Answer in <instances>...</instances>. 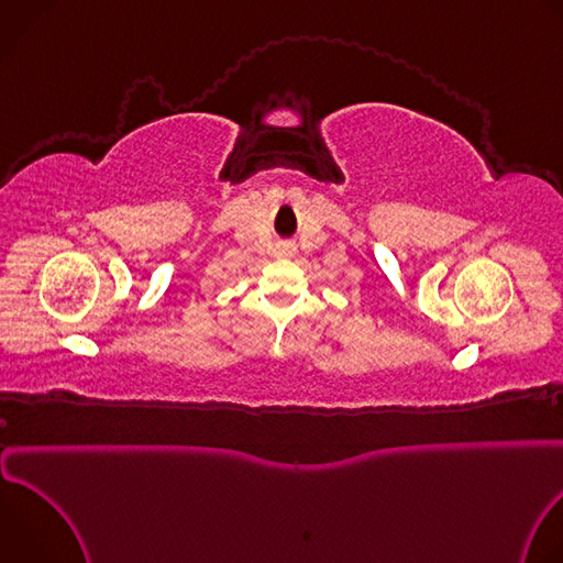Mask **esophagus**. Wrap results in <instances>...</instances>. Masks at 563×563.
<instances>
[{"label": "esophagus", "instance_id": "1", "mask_svg": "<svg viewBox=\"0 0 563 563\" xmlns=\"http://www.w3.org/2000/svg\"><path fill=\"white\" fill-rule=\"evenodd\" d=\"M294 252H296V247H294V245H278L276 256H280V258H291V256H294Z\"/></svg>", "mask_w": 563, "mask_h": 563}]
</instances>
